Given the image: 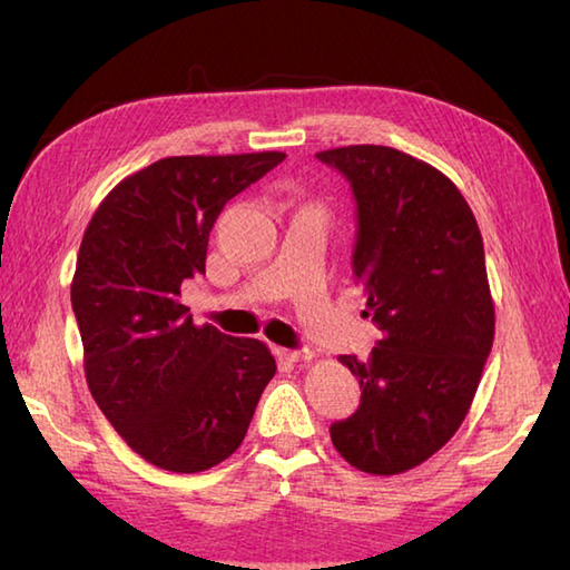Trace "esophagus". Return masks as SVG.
I'll return each mask as SVG.
<instances>
[{
	"mask_svg": "<svg viewBox=\"0 0 570 570\" xmlns=\"http://www.w3.org/2000/svg\"><path fill=\"white\" fill-rule=\"evenodd\" d=\"M284 356L288 362H296V364H306L314 360V352L312 350H284Z\"/></svg>",
	"mask_w": 570,
	"mask_h": 570,
	"instance_id": "esophagus-1",
	"label": "esophagus"
}]
</instances>
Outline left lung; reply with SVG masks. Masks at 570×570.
<instances>
[{
  "instance_id": "1",
  "label": "left lung",
  "mask_w": 570,
  "mask_h": 570,
  "mask_svg": "<svg viewBox=\"0 0 570 570\" xmlns=\"http://www.w3.org/2000/svg\"><path fill=\"white\" fill-rule=\"evenodd\" d=\"M316 158L352 183V274L382 332L364 362L340 356L362 402L332 424V442L356 470L400 475L455 435L478 392L495 336L482 236L455 183L430 163L387 146Z\"/></svg>"
}]
</instances>
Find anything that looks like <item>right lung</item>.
Masks as SVG:
<instances>
[{
  "label": "right lung",
  "instance_id": "right-lung-1",
  "mask_svg": "<svg viewBox=\"0 0 570 570\" xmlns=\"http://www.w3.org/2000/svg\"><path fill=\"white\" fill-rule=\"evenodd\" d=\"M284 158L156 160L122 178L85 228L70 288L85 380L128 448L160 470L204 472L234 455L276 374L264 342L193 324L180 286L206 274L228 200Z\"/></svg>",
  "mask_w": 570,
  "mask_h": 570
}]
</instances>
